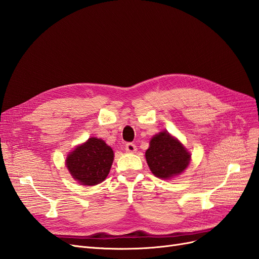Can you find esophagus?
Returning <instances> with one entry per match:
<instances>
[{
	"mask_svg": "<svg viewBox=\"0 0 259 259\" xmlns=\"http://www.w3.org/2000/svg\"><path fill=\"white\" fill-rule=\"evenodd\" d=\"M136 150H137V148H136V146L134 144L128 143V144L125 145V151H126V152L134 153V152H136Z\"/></svg>",
	"mask_w": 259,
	"mask_h": 259,
	"instance_id": "obj_1",
	"label": "esophagus"
}]
</instances>
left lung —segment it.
I'll use <instances>...</instances> for the list:
<instances>
[{"label": "left lung", "instance_id": "left-lung-1", "mask_svg": "<svg viewBox=\"0 0 259 259\" xmlns=\"http://www.w3.org/2000/svg\"><path fill=\"white\" fill-rule=\"evenodd\" d=\"M146 160L153 175L168 179L184 171L190 162V153L168 133L161 132L150 140Z\"/></svg>", "mask_w": 259, "mask_h": 259}]
</instances>
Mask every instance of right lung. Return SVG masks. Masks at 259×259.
Masks as SVG:
<instances>
[{"mask_svg": "<svg viewBox=\"0 0 259 259\" xmlns=\"http://www.w3.org/2000/svg\"><path fill=\"white\" fill-rule=\"evenodd\" d=\"M67 167L74 179L86 186L104 182L110 171L113 151L104 140L90 138L68 155Z\"/></svg>", "mask_w": 259, "mask_h": 259, "instance_id": "add662e5", "label": "right lung"}]
</instances>
